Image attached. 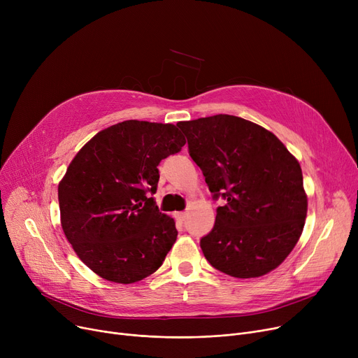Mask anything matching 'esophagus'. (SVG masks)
<instances>
[{"mask_svg": "<svg viewBox=\"0 0 358 358\" xmlns=\"http://www.w3.org/2000/svg\"><path fill=\"white\" fill-rule=\"evenodd\" d=\"M185 216H187L185 212H177V213H176V219H177L178 222H184V220H185Z\"/></svg>", "mask_w": 358, "mask_h": 358, "instance_id": "obj_1", "label": "esophagus"}]
</instances>
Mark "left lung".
I'll return each instance as SVG.
<instances>
[{
    "label": "left lung",
    "instance_id": "left-lung-1",
    "mask_svg": "<svg viewBox=\"0 0 358 358\" xmlns=\"http://www.w3.org/2000/svg\"><path fill=\"white\" fill-rule=\"evenodd\" d=\"M177 126L210 193L227 199L212 232L200 241L206 259L236 278L277 268L302 235L308 213L299 161L270 130L236 116Z\"/></svg>",
    "mask_w": 358,
    "mask_h": 358
}]
</instances>
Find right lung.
Segmentation results:
<instances>
[{
	"label": "right lung",
	"instance_id": "obj_1",
	"mask_svg": "<svg viewBox=\"0 0 358 358\" xmlns=\"http://www.w3.org/2000/svg\"><path fill=\"white\" fill-rule=\"evenodd\" d=\"M185 139L176 124L126 120L91 138L58 185L61 224L84 264L130 285L155 273L177 239L176 222L148 193L158 164Z\"/></svg>",
	"mask_w": 358,
	"mask_h": 358
}]
</instances>
